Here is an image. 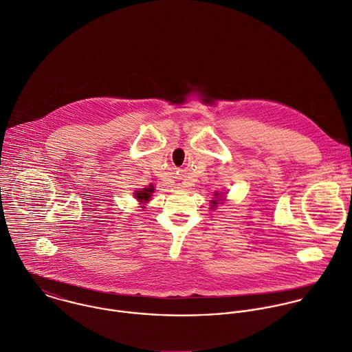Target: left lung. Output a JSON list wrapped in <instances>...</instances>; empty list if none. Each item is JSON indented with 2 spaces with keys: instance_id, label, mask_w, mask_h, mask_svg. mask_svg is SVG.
<instances>
[{
  "instance_id": "1",
  "label": "left lung",
  "mask_w": 352,
  "mask_h": 352,
  "mask_svg": "<svg viewBox=\"0 0 352 352\" xmlns=\"http://www.w3.org/2000/svg\"><path fill=\"white\" fill-rule=\"evenodd\" d=\"M212 204H213V207H214V206L217 204V203H216V200H214V201H212Z\"/></svg>"
}]
</instances>
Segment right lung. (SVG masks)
<instances>
[{"label": "right lung", "instance_id": "obj_1", "mask_svg": "<svg viewBox=\"0 0 352 352\" xmlns=\"http://www.w3.org/2000/svg\"><path fill=\"white\" fill-rule=\"evenodd\" d=\"M153 193V188H152V185L149 186V188H146V189H144V190H141V192H138L136 193V199L138 200H145V201H148V199L151 197V195Z\"/></svg>", "mask_w": 352, "mask_h": 352}]
</instances>
